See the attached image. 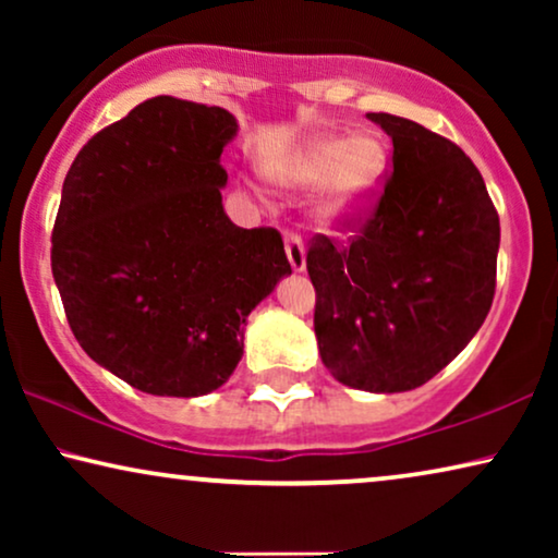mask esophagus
<instances>
[{"label": "esophagus", "mask_w": 558, "mask_h": 558, "mask_svg": "<svg viewBox=\"0 0 558 558\" xmlns=\"http://www.w3.org/2000/svg\"><path fill=\"white\" fill-rule=\"evenodd\" d=\"M284 248H287V258L292 271L302 274L304 266H307V251H304V243L296 233H287L284 235Z\"/></svg>", "instance_id": "1"}]
</instances>
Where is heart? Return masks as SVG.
<instances>
[{
    "mask_svg": "<svg viewBox=\"0 0 558 558\" xmlns=\"http://www.w3.org/2000/svg\"><path fill=\"white\" fill-rule=\"evenodd\" d=\"M386 172L388 147L378 134H325L274 167L271 180L292 193L325 187L315 205L317 226L348 233L373 216Z\"/></svg>",
    "mask_w": 558,
    "mask_h": 558,
    "instance_id": "heart-1",
    "label": "heart"
}]
</instances>
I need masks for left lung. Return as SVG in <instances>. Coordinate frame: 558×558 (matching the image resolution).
I'll return each mask as SVG.
<instances>
[{"mask_svg": "<svg viewBox=\"0 0 558 558\" xmlns=\"http://www.w3.org/2000/svg\"><path fill=\"white\" fill-rule=\"evenodd\" d=\"M393 172L350 246L317 235L307 271L315 335L342 386L418 388L454 361L490 312L500 220L472 159L411 119L368 113Z\"/></svg>", "mask_w": 558, "mask_h": 558, "instance_id": "obj_1", "label": "left lung"}]
</instances>
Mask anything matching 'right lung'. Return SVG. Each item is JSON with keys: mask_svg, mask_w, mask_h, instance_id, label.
Returning a JSON list of instances; mask_svg holds the SVG:
<instances>
[{"mask_svg": "<svg viewBox=\"0 0 558 558\" xmlns=\"http://www.w3.org/2000/svg\"><path fill=\"white\" fill-rule=\"evenodd\" d=\"M235 134L220 106L157 96L65 174L50 258L68 325L90 361L144 393L223 386L246 317L292 274L274 228L226 216L220 155Z\"/></svg>", "mask_w": 558, "mask_h": 558, "instance_id": "1", "label": "right lung"}]
</instances>
